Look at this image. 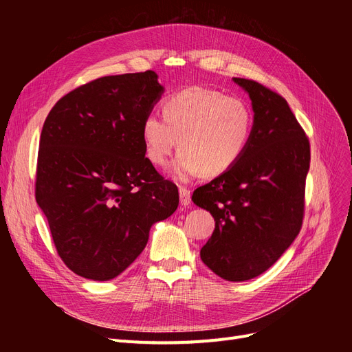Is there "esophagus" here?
Returning a JSON list of instances; mask_svg holds the SVG:
<instances>
[{
  "label": "esophagus",
  "mask_w": 352,
  "mask_h": 352,
  "mask_svg": "<svg viewBox=\"0 0 352 352\" xmlns=\"http://www.w3.org/2000/svg\"><path fill=\"white\" fill-rule=\"evenodd\" d=\"M179 197H180V204H182V206L186 207V206L190 204V190L189 189L180 186L179 188Z\"/></svg>",
  "instance_id": "1"
}]
</instances>
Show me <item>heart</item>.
I'll return each instance as SVG.
<instances>
[{"label": "heart", "mask_w": 352, "mask_h": 352, "mask_svg": "<svg viewBox=\"0 0 352 352\" xmlns=\"http://www.w3.org/2000/svg\"><path fill=\"white\" fill-rule=\"evenodd\" d=\"M163 117L148 114L142 123L145 155L157 167H164L179 148L173 173L188 180L204 172L219 176L235 166L250 145L254 113L239 97L220 91L192 87L164 101Z\"/></svg>", "instance_id": "1"}]
</instances>
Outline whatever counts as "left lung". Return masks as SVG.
<instances>
[{"mask_svg": "<svg viewBox=\"0 0 352 352\" xmlns=\"http://www.w3.org/2000/svg\"><path fill=\"white\" fill-rule=\"evenodd\" d=\"M233 80L252 102L250 145L230 170L197 188L192 201L216 221L202 263L221 279L243 282L272 267L301 230L310 142L282 95Z\"/></svg>", "mask_w": 352, "mask_h": 352, "instance_id": "8db88e82", "label": "left lung"}]
</instances>
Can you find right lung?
<instances>
[{"mask_svg":"<svg viewBox=\"0 0 352 352\" xmlns=\"http://www.w3.org/2000/svg\"><path fill=\"white\" fill-rule=\"evenodd\" d=\"M157 73L104 76L60 98L41 132L35 198L56 250L85 279L110 280L136 260L177 186L145 157L142 123L164 88Z\"/></svg>","mask_w":352,"mask_h":352,"instance_id":"add662e5","label":"right lung"}]
</instances>
